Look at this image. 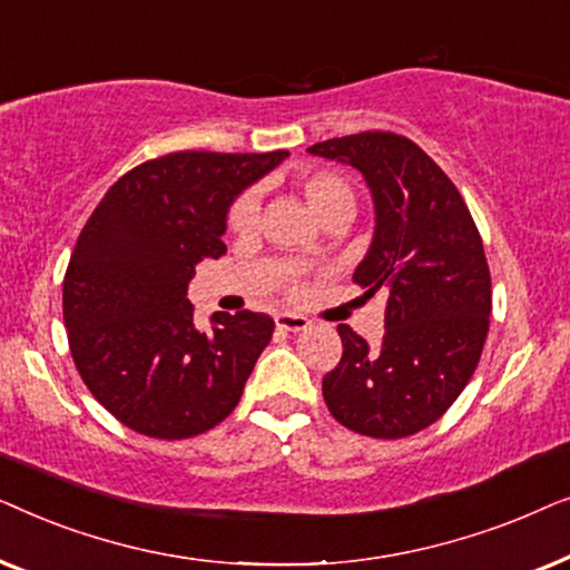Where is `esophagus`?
Listing matches in <instances>:
<instances>
[{"label": "esophagus", "instance_id": "1", "mask_svg": "<svg viewBox=\"0 0 570 570\" xmlns=\"http://www.w3.org/2000/svg\"><path fill=\"white\" fill-rule=\"evenodd\" d=\"M275 324H277V330H283V332H303L311 326L306 316L287 314V311H279V314H275Z\"/></svg>", "mask_w": 570, "mask_h": 570}]
</instances>
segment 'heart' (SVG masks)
<instances>
[{"instance_id":"1","label":"heart","mask_w":570,"mask_h":570,"mask_svg":"<svg viewBox=\"0 0 570 570\" xmlns=\"http://www.w3.org/2000/svg\"><path fill=\"white\" fill-rule=\"evenodd\" d=\"M298 191L311 213H314L322 223L330 220V217H347L353 213V189H350L345 178L332 174V170H311V174H306L298 181ZM256 215H259L256 194L244 191L228 209V228L236 233H248L256 225Z\"/></svg>"}]
</instances>
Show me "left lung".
Wrapping results in <instances>:
<instances>
[{"label": "left lung", "instance_id": "obj_1", "mask_svg": "<svg viewBox=\"0 0 570 570\" xmlns=\"http://www.w3.org/2000/svg\"><path fill=\"white\" fill-rule=\"evenodd\" d=\"M368 184L376 228L353 283L386 298L371 347L340 324L342 357L322 381L337 423L371 439H404L435 423L478 368L490 326V269L478 225L451 178L394 131H361L308 147Z\"/></svg>", "mask_w": 570, "mask_h": 570}]
</instances>
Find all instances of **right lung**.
<instances>
[{"instance_id":"1","label":"right lung","mask_w":570,"mask_h":570,"mask_svg":"<svg viewBox=\"0 0 570 570\" xmlns=\"http://www.w3.org/2000/svg\"><path fill=\"white\" fill-rule=\"evenodd\" d=\"M287 158L275 153H170L124 174L85 223L65 275V326L90 394L131 431L191 439L236 410L267 314L217 311L194 326L186 287L225 254L233 199Z\"/></svg>"}]
</instances>
